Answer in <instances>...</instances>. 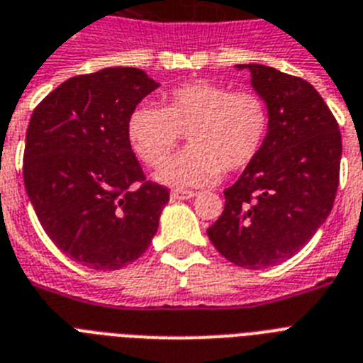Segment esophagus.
I'll list each match as a JSON object with an SVG mask.
<instances>
[{
  "mask_svg": "<svg viewBox=\"0 0 363 363\" xmlns=\"http://www.w3.org/2000/svg\"><path fill=\"white\" fill-rule=\"evenodd\" d=\"M196 196V191L190 190H172V199H191Z\"/></svg>",
  "mask_w": 363,
  "mask_h": 363,
  "instance_id": "34e87169",
  "label": "esophagus"
}]
</instances>
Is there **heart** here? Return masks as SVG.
Here are the masks:
<instances>
[{
    "mask_svg": "<svg viewBox=\"0 0 363 363\" xmlns=\"http://www.w3.org/2000/svg\"><path fill=\"white\" fill-rule=\"evenodd\" d=\"M268 128V106L257 93L197 79L166 93L162 108L135 106L126 138L141 162L158 166L186 133L189 149L165 160L155 179L166 186L199 188L220 181L223 169L248 167L263 151Z\"/></svg>",
    "mask_w": 363,
    "mask_h": 363,
    "instance_id": "heart-1",
    "label": "heart"
}]
</instances>
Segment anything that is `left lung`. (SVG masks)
Instances as JSON below:
<instances>
[{
	"label": "left lung",
	"instance_id": "1",
	"mask_svg": "<svg viewBox=\"0 0 363 363\" xmlns=\"http://www.w3.org/2000/svg\"><path fill=\"white\" fill-rule=\"evenodd\" d=\"M267 102L261 155L225 188L222 216L207 229L214 248L242 268L274 267L309 242L334 207L341 132L311 84L264 65H237Z\"/></svg>",
	"mask_w": 363,
	"mask_h": 363
}]
</instances>
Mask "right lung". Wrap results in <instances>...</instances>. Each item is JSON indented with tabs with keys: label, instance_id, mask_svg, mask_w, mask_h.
Segmentation results:
<instances>
[{
	"label": "right lung",
	"instance_id": "add662e5",
	"mask_svg": "<svg viewBox=\"0 0 363 363\" xmlns=\"http://www.w3.org/2000/svg\"><path fill=\"white\" fill-rule=\"evenodd\" d=\"M156 87L141 69L110 67L63 82L31 115L29 201L50 240L84 267L119 270L141 257L169 201L166 186L145 181L126 138L128 115Z\"/></svg>",
	"mask_w": 363,
	"mask_h": 363
}]
</instances>
